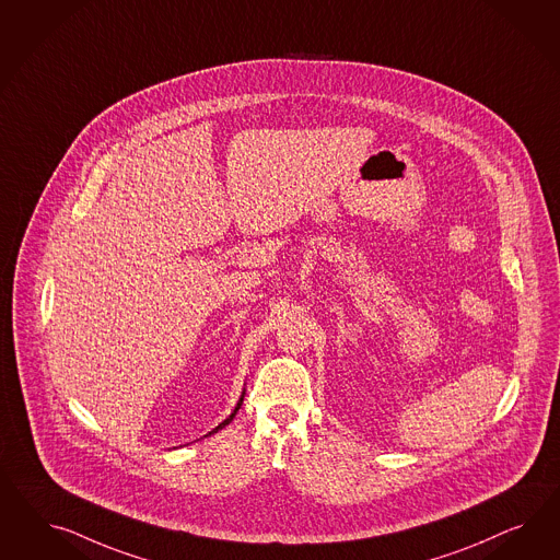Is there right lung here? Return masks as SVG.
I'll return each mask as SVG.
<instances>
[{"mask_svg":"<svg viewBox=\"0 0 560 560\" xmlns=\"http://www.w3.org/2000/svg\"><path fill=\"white\" fill-rule=\"evenodd\" d=\"M242 400H244V392H242V396H240V400H237V405H236V408H234V412H232V415H230V417H228V419H225V421H223V423L218 424V427H215V429H213V431H209V435H213V433H218V431H220V429H223V427H225V424L232 423V419H234V417H236L237 410H240V407H242Z\"/></svg>","mask_w":560,"mask_h":560,"instance_id":"1","label":"right lung"}]
</instances>
